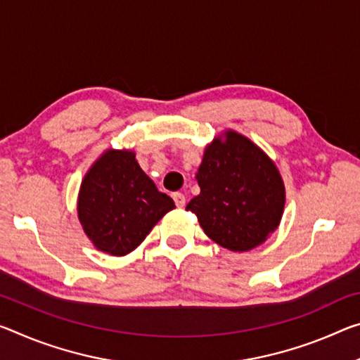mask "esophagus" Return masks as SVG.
<instances>
[{
  "mask_svg": "<svg viewBox=\"0 0 360 360\" xmlns=\"http://www.w3.org/2000/svg\"><path fill=\"white\" fill-rule=\"evenodd\" d=\"M173 198H174L176 207L182 208V207H184V205H186V195H184V193H181V192H174V193H173Z\"/></svg>",
  "mask_w": 360,
  "mask_h": 360,
  "instance_id": "1",
  "label": "esophagus"
}]
</instances>
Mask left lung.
Listing matches in <instances>:
<instances>
[{
  "label": "left lung",
  "instance_id": "left-lung-1",
  "mask_svg": "<svg viewBox=\"0 0 360 360\" xmlns=\"http://www.w3.org/2000/svg\"><path fill=\"white\" fill-rule=\"evenodd\" d=\"M195 179L200 195L186 210L195 213L205 233L232 252L258 247L277 229L285 189L264 152L243 136L227 131L205 150Z\"/></svg>",
  "mask_w": 360,
  "mask_h": 360
}]
</instances>
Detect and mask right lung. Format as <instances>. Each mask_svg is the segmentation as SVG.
<instances>
[{
    "label": "right lung",
    "mask_w": 360,
    "mask_h": 360,
    "mask_svg": "<svg viewBox=\"0 0 360 360\" xmlns=\"http://www.w3.org/2000/svg\"><path fill=\"white\" fill-rule=\"evenodd\" d=\"M174 208L141 169L134 153L107 150L84 176L78 218L96 248L123 256L138 248L153 226Z\"/></svg>",
    "instance_id": "right-lung-1"
}]
</instances>
